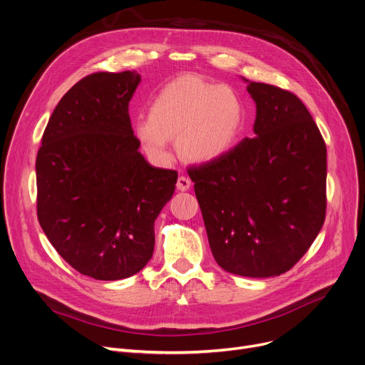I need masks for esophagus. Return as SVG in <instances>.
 Listing matches in <instances>:
<instances>
[{"instance_id": "34e87169", "label": "esophagus", "mask_w": 365, "mask_h": 365, "mask_svg": "<svg viewBox=\"0 0 365 365\" xmlns=\"http://www.w3.org/2000/svg\"><path fill=\"white\" fill-rule=\"evenodd\" d=\"M176 186H178V189H179V190L185 192V190H187V189L190 187V180H189L186 176H180V178L178 179Z\"/></svg>"}]
</instances>
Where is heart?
<instances>
[{
  "instance_id": "b5f03b06",
  "label": "heart",
  "mask_w": 365,
  "mask_h": 365,
  "mask_svg": "<svg viewBox=\"0 0 365 365\" xmlns=\"http://www.w3.org/2000/svg\"><path fill=\"white\" fill-rule=\"evenodd\" d=\"M247 126V106L236 89L201 78H179L151 101L150 114L133 121V136L155 164L170 158V139L193 163H211L227 155Z\"/></svg>"
}]
</instances>
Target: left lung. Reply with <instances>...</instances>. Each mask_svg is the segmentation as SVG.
Segmentation results:
<instances>
[{
  "label": "left lung",
  "instance_id": "1",
  "mask_svg": "<svg viewBox=\"0 0 365 365\" xmlns=\"http://www.w3.org/2000/svg\"><path fill=\"white\" fill-rule=\"evenodd\" d=\"M242 79L257 107L254 138L187 173L217 264L237 276L274 277L323 227L327 151L297 95Z\"/></svg>",
  "mask_w": 365,
  "mask_h": 365
}]
</instances>
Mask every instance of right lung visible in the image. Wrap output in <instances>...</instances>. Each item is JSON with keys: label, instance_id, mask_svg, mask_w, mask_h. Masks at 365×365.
<instances>
[{"label": "right lung", "instance_id": "1", "mask_svg": "<svg viewBox=\"0 0 365 365\" xmlns=\"http://www.w3.org/2000/svg\"><path fill=\"white\" fill-rule=\"evenodd\" d=\"M139 82L129 70L79 81L53 111L36 157L39 225L73 269L96 280L147 265L154 222L178 182L138 151L129 101Z\"/></svg>", "mask_w": 365, "mask_h": 365}]
</instances>
